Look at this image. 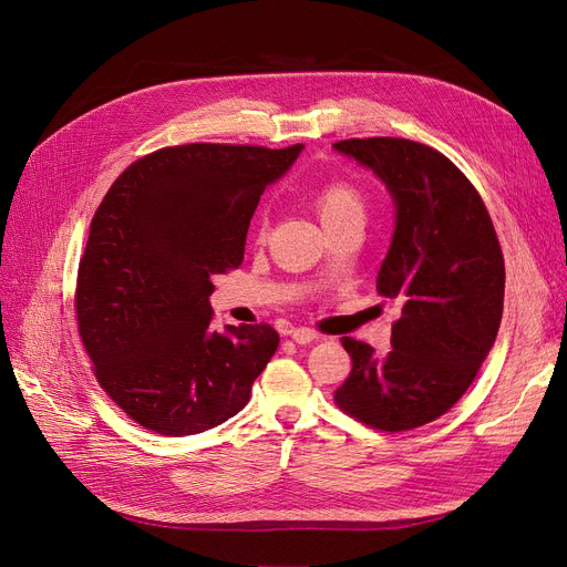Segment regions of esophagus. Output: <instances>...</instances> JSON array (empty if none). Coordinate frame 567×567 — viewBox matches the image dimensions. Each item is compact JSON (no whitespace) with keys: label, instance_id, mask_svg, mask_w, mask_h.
<instances>
[{"label":"esophagus","instance_id":"1","mask_svg":"<svg viewBox=\"0 0 567 567\" xmlns=\"http://www.w3.org/2000/svg\"><path fill=\"white\" fill-rule=\"evenodd\" d=\"M289 338L296 342V344H310L317 340V333L310 331V329H291L289 331Z\"/></svg>","mask_w":567,"mask_h":567}]
</instances>
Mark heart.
<instances>
[{"mask_svg":"<svg viewBox=\"0 0 567 567\" xmlns=\"http://www.w3.org/2000/svg\"><path fill=\"white\" fill-rule=\"evenodd\" d=\"M315 208L323 227L365 218V195L349 182H333L315 195Z\"/></svg>","mask_w":567,"mask_h":567,"instance_id":"heart-1","label":"heart"}]
</instances>
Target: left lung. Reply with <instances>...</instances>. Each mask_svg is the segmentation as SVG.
I'll list each match as a JSON object with an SVG mask.
<instances>
[{
    "label": "left lung",
    "mask_w": 567,
    "mask_h": 567,
    "mask_svg": "<svg viewBox=\"0 0 567 567\" xmlns=\"http://www.w3.org/2000/svg\"><path fill=\"white\" fill-rule=\"evenodd\" d=\"M370 169L395 206L377 289L400 310L391 351L342 338L351 374L336 391L365 425L404 432L432 423L471 385L496 340L505 266L487 208L432 146L402 137L336 142Z\"/></svg>",
    "instance_id": "1"
}]
</instances>
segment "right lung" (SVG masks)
I'll return each instance as SVG.
<instances>
[{"label": "right lung", "instance_id": "1", "mask_svg": "<svg viewBox=\"0 0 567 567\" xmlns=\"http://www.w3.org/2000/svg\"><path fill=\"white\" fill-rule=\"evenodd\" d=\"M303 152L184 144L133 163L103 197L78 268V329L103 391L165 436L241 411L278 349L271 326L212 323V278L244 261L261 193Z\"/></svg>", "mask_w": 567, "mask_h": 567}]
</instances>
